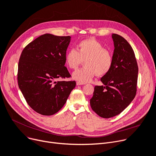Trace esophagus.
<instances>
[{
	"instance_id": "34e87169",
	"label": "esophagus",
	"mask_w": 156,
	"mask_h": 156,
	"mask_svg": "<svg viewBox=\"0 0 156 156\" xmlns=\"http://www.w3.org/2000/svg\"><path fill=\"white\" fill-rule=\"evenodd\" d=\"M85 83H82V82H80V81H77L76 82V85H85Z\"/></svg>"
}]
</instances>
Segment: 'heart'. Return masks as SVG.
<instances>
[{"instance_id": "b5f03b06", "label": "heart", "mask_w": 156, "mask_h": 156, "mask_svg": "<svg viewBox=\"0 0 156 156\" xmlns=\"http://www.w3.org/2000/svg\"><path fill=\"white\" fill-rule=\"evenodd\" d=\"M78 51L69 50L65 55V62L71 69H76L84 61L85 66L73 74V78L82 83L88 82L97 75L103 76L110 71L113 64L112 53L94 38L81 40Z\"/></svg>"}]
</instances>
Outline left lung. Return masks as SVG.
Here are the masks:
<instances>
[{
	"label": "left lung",
	"instance_id": "1",
	"mask_svg": "<svg viewBox=\"0 0 156 156\" xmlns=\"http://www.w3.org/2000/svg\"><path fill=\"white\" fill-rule=\"evenodd\" d=\"M114 50L110 71L101 80L104 85L95 86L90 101L92 110L103 118L123 111L136 95L138 68L133 48L123 37L113 34Z\"/></svg>",
	"mask_w": 156,
	"mask_h": 156
}]
</instances>
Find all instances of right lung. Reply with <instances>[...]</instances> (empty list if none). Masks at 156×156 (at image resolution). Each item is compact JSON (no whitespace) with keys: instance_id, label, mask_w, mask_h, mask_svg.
Instances as JSON below:
<instances>
[{"instance_id":"right-lung-1","label":"right lung","mask_w":156,"mask_h":156,"mask_svg":"<svg viewBox=\"0 0 156 156\" xmlns=\"http://www.w3.org/2000/svg\"><path fill=\"white\" fill-rule=\"evenodd\" d=\"M69 36L46 34L28 44L18 63L19 88L30 108L44 116L58 112L76 86L75 81H57L71 76L65 65Z\"/></svg>"}]
</instances>
